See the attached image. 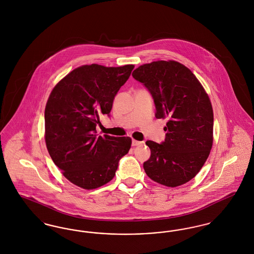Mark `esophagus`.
<instances>
[{
  "label": "esophagus",
  "instance_id": "esophagus-1",
  "mask_svg": "<svg viewBox=\"0 0 254 254\" xmlns=\"http://www.w3.org/2000/svg\"><path fill=\"white\" fill-rule=\"evenodd\" d=\"M143 144V142H140V141H137V140H132V145L133 146H136V145H140Z\"/></svg>",
  "mask_w": 254,
  "mask_h": 254
}]
</instances>
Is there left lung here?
<instances>
[{
    "instance_id": "1",
    "label": "left lung",
    "mask_w": 254,
    "mask_h": 254,
    "mask_svg": "<svg viewBox=\"0 0 254 254\" xmlns=\"http://www.w3.org/2000/svg\"><path fill=\"white\" fill-rule=\"evenodd\" d=\"M133 78L153 97L157 119L168 118L165 142L146 141L151 155L146 175L175 188L202 169L213 143V110L205 88L190 68L176 61H156L136 68Z\"/></svg>"
}]
</instances>
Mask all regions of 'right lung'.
<instances>
[{
  "label": "right lung",
  "mask_w": 254,
  "mask_h": 254,
  "mask_svg": "<svg viewBox=\"0 0 254 254\" xmlns=\"http://www.w3.org/2000/svg\"><path fill=\"white\" fill-rule=\"evenodd\" d=\"M133 68V64H85L64 77L49 95L46 145L54 164L75 186L94 190L108 184L131 146L130 137L95 133L100 116L109 115L114 97Z\"/></svg>",
  "instance_id": "right-lung-1"
}]
</instances>
